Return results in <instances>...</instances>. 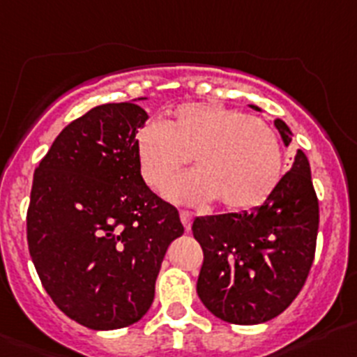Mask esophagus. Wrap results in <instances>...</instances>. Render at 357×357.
<instances>
[{
    "label": "esophagus",
    "instance_id": "34e87169",
    "mask_svg": "<svg viewBox=\"0 0 357 357\" xmlns=\"http://www.w3.org/2000/svg\"><path fill=\"white\" fill-rule=\"evenodd\" d=\"M181 221H182V225H184L185 230H191V223H192V214H191V212L182 211L181 212Z\"/></svg>",
    "mask_w": 357,
    "mask_h": 357
}]
</instances>
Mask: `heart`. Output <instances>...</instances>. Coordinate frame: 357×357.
Listing matches in <instances>:
<instances>
[{
    "mask_svg": "<svg viewBox=\"0 0 357 357\" xmlns=\"http://www.w3.org/2000/svg\"><path fill=\"white\" fill-rule=\"evenodd\" d=\"M139 173L162 191L192 157L195 172L169 183L176 204L215 200L225 212H246L271 196L283 175V152L269 123L218 102L181 104L162 123L136 136Z\"/></svg>",
    "mask_w": 357,
    "mask_h": 357,
    "instance_id": "heart-1",
    "label": "heart"
}]
</instances>
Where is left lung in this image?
I'll use <instances>...</instances> for the list:
<instances>
[{
  "label": "left lung",
  "mask_w": 357,
  "mask_h": 357,
  "mask_svg": "<svg viewBox=\"0 0 357 357\" xmlns=\"http://www.w3.org/2000/svg\"><path fill=\"white\" fill-rule=\"evenodd\" d=\"M274 126L289 145V126L280 119ZM317 231L319 200L308 159L297 150L290 172L260 207L192 221V235L204 250L196 292L205 308L238 326L285 312L312 269Z\"/></svg>",
  "instance_id": "8db88e82"
}]
</instances>
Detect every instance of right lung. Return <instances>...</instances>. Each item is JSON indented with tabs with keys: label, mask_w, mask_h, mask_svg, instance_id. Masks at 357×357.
I'll return each instance as SVG.
<instances>
[{
	"label": "right lung",
	"mask_w": 357,
	"mask_h": 357,
	"mask_svg": "<svg viewBox=\"0 0 357 357\" xmlns=\"http://www.w3.org/2000/svg\"><path fill=\"white\" fill-rule=\"evenodd\" d=\"M142 100V99H138ZM149 114L102 104L68 123L35 169L28 248L52 303L97 331L138 322L153 301L178 211L139 173L136 134Z\"/></svg>",
	"instance_id": "1"
}]
</instances>
